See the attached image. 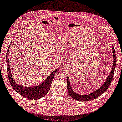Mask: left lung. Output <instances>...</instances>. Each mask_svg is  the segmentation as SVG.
<instances>
[{
  "mask_svg": "<svg viewBox=\"0 0 122 122\" xmlns=\"http://www.w3.org/2000/svg\"><path fill=\"white\" fill-rule=\"evenodd\" d=\"M112 51L113 53L114 61H113V65L112 68V70L110 71L109 75L106 78L105 81L102 85H101V86L100 87L96 89L95 91L92 92H90L89 93H87L85 94H80L74 92L73 91L71 88V85L69 77L68 76H67V84L68 91L71 97L73 99L79 101H82V102L90 101L91 100H92L93 99L97 98L100 95L103 93L107 90L112 80L114 69L116 66V54H115V52L113 45L112 46Z\"/></svg>",
  "mask_w": 122,
  "mask_h": 122,
  "instance_id": "left-lung-1",
  "label": "left lung"
}]
</instances>
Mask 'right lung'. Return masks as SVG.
I'll return each mask as SVG.
<instances>
[{
	"instance_id": "1",
	"label": "right lung",
	"mask_w": 122,
	"mask_h": 122,
	"mask_svg": "<svg viewBox=\"0 0 122 122\" xmlns=\"http://www.w3.org/2000/svg\"><path fill=\"white\" fill-rule=\"evenodd\" d=\"M10 45L11 43L10 44ZM10 45L9 46L8 50L7 51L6 60L8 67L7 69L8 77L11 86L19 94L27 99L34 100L42 98L46 94H47L49 91L52 81L53 80L54 76L55 74L59 71L60 69H57L53 71L51 73L47 78L42 83L39 85L31 87H26L20 85L19 84H18L15 80H14L11 73L9 59V52Z\"/></svg>"
}]
</instances>
